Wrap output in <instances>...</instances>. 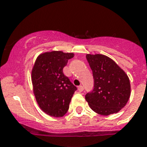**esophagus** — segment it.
Wrapping results in <instances>:
<instances>
[{
	"label": "esophagus",
	"mask_w": 147,
	"mask_h": 147,
	"mask_svg": "<svg viewBox=\"0 0 147 147\" xmlns=\"http://www.w3.org/2000/svg\"><path fill=\"white\" fill-rule=\"evenodd\" d=\"M78 90L80 91V92H82V91L84 90V87H83V86H78Z\"/></svg>",
	"instance_id": "1"
}]
</instances>
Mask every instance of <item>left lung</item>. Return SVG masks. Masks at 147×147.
<instances>
[{
    "mask_svg": "<svg viewBox=\"0 0 147 147\" xmlns=\"http://www.w3.org/2000/svg\"><path fill=\"white\" fill-rule=\"evenodd\" d=\"M92 70L94 89L86 95L90 107L101 115L117 113L127 104L131 84L125 72L112 59L102 54H87Z\"/></svg>",
    "mask_w": 147,
    "mask_h": 147,
    "instance_id": "obj_1",
    "label": "left lung"
}]
</instances>
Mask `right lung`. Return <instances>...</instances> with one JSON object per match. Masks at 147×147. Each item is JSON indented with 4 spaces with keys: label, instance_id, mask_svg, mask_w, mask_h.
I'll use <instances>...</instances> for the list:
<instances>
[{
    "label": "right lung",
    "instance_id": "right-lung-1",
    "mask_svg": "<svg viewBox=\"0 0 147 147\" xmlns=\"http://www.w3.org/2000/svg\"><path fill=\"white\" fill-rule=\"evenodd\" d=\"M73 53L53 51L41 53L32 70L33 93L40 108L51 117H63L69 109L76 86L63 73Z\"/></svg>",
    "mask_w": 147,
    "mask_h": 147
}]
</instances>
